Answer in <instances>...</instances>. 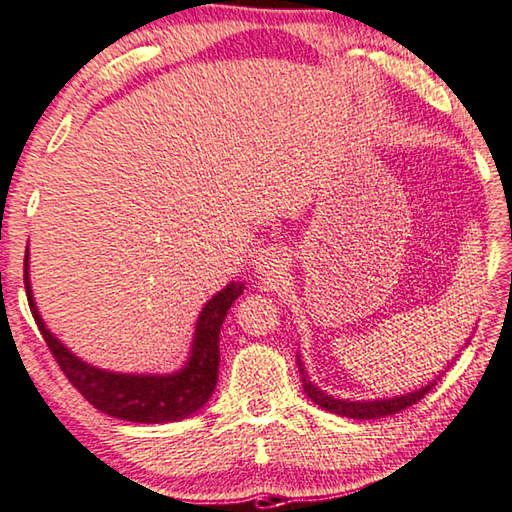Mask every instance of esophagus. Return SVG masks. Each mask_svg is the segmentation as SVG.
Instances as JSON below:
<instances>
[{"instance_id":"1","label":"esophagus","mask_w":512,"mask_h":512,"mask_svg":"<svg viewBox=\"0 0 512 512\" xmlns=\"http://www.w3.org/2000/svg\"><path fill=\"white\" fill-rule=\"evenodd\" d=\"M290 263V254L286 247L281 245H272V247H265L261 254H258V272L265 274V276H272V274H281L286 270Z\"/></svg>"}]
</instances>
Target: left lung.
Returning <instances> with one entry per match:
<instances>
[{
    "label": "left lung",
    "mask_w": 512,
    "mask_h": 512,
    "mask_svg": "<svg viewBox=\"0 0 512 512\" xmlns=\"http://www.w3.org/2000/svg\"><path fill=\"white\" fill-rule=\"evenodd\" d=\"M469 345V342H467ZM297 365H299V374H301V388L308 395V399L315 401L317 406L329 410V413H335L340 417H349V420H379V417H388V415H395L401 413V410L413 406L420 401L426 392H429L435 383L440 381V376L447 372V367L442 370L438 376H435L433 381H429L422 388H417L413 392H404V395H397V397H383V399H338L329 395V392H324L322 388H317V385L308 379V374L304 370V363H301V356H297Z\"/></svg>",
    "instance_id": "8db88e82"
}]
</instances>
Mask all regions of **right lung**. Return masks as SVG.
<instances>
[{
	"label": "right lung",
	"instance_id": "right-lung-1",
	"mask_svg": "<svg viewBox=\"0 0 512 512\" xmlns=\"http://www.w3.org/2000/svg\"><path fill=\"white\" fill-rule=\"evenodd\" d=\"M24 288L40 333L63 374L92 406L117 420L138 424H167L195 415L211 399L220 367V329L245 283L231 281L206 301L197 317L188 360L181 370L170 374H124L102 370L72 354L56 335L47 329L38 313L29 279V249L24 256Z\"/></svg>",
	"mask_w": 512,
	"mask_h": 512
}]
</instances>
